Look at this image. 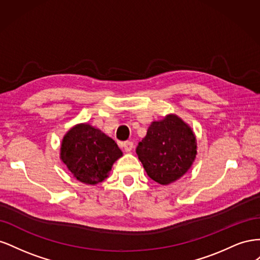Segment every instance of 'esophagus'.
<instances>
[{"label":"esophagus","instance_id":"34e87169","mask_svg":"<svg viewBox=\"0 0 260 260\" xmlns=\"http://www.w3.org/2000/svg\"><path fill=\"white\" fill-rule=\"evenodd\" d=\"M122 146H123V149L125 152H130L133 147V143L131 142V141H127V142H123Z\"/></svg>","mask_w":260,"mask_h":260}]
</instances>
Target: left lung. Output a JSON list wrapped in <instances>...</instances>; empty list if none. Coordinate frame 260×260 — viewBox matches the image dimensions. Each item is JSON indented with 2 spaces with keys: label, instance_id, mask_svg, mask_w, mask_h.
<instances>
[{
  "label": "left lung",
  "instance_id": "8db88e82",
  "mask_svg": "<svg viewBox=\"0 0 260 260\" xmlns=\"http://www.w3.org/2000/svg\"><path fill=\"white\" fill-rule=\"evenodd\" d=\"M194 133L175 115L149 125L146 137L137 147L139 159L148 177L169 184L190 169L196 156Z\"/></svg>",
  "mask_w": 260,
  "mask_h": 260
}]
</instances>
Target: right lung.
I'll list each match as a JSON object with an SVG mask.
<instances>
[{"label":"right lung","mask_w":260,"mask_h":260,"mask_svg":"<svg viewBox=\"0 0 260 260\" xmlns=\"http://www.w3.org/2000/svg\"><path fill=\"white\" fill-rule=\"evenodd\" d=\"M121 155L113 139L86 123L70 129L60 147L62 162L77 180L86 184H96L107 178Z\"/></svg>","instance_id":"add662e5"}]
</instances>
